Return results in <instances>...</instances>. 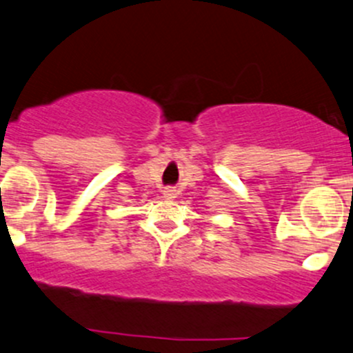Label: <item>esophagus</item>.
Returning <instances> with one entry per match:
<instances>
[{
    "instance_id": "obj_1",
    "label": "esophagus",
    "mask_w": 353,
    "mask_h": 353,
    "mask_svg": "<svg viewBox=\"0 0 353 353\" xmlns=\"http://www.w3.org/2000/svg\"><path fill=\"white\" fill-rule=\"evenodd\" d=\"M163 196H165L166 200H175L176 199V190H175V188H166V190L163 192Z\"/></svg>"
}]
</instances>
